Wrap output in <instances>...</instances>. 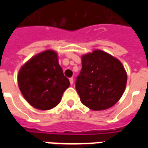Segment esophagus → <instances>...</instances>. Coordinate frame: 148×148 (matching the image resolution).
<instances>
[{"instance_id": "34e87169", "label": "esophagus", "mask_w": 148, "mask_h": 148, "mask_svg": "<svg viewBox=\"0 0 148 148\" xmlns=\"http://www.w3.org/2000/svg\"><path fill=\"white\" fill-rule=\"evenodd\" d=\"M70 83H71V85H73V84H74V78H73V77L70 78Z\"/></svg>"}]
</instances>
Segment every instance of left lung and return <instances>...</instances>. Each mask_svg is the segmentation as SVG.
I'll list each match as a JSON object with an SVG mask.
<instances>
[{
	"label": "left lung",
	"instance_id": "left-lung-1",
	"mask_svg": "<svg viewBox=\"0 0 148 148\" xmlns=\"http://www.w3.org/2000/svg\"><path fill=\"white\" fill-rule=\"evenodd\" d=\"M127 72L121 62L109 53L94 50L82 56V71L76 90L84 106L94 111L111 108L123 95Z\"/></svg>",
	"mask_w": 148,
	"mask_h": 148
}]
</instances>
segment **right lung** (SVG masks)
Segmentation results:
<instances>
[{"label": "right lung", "mask_w": 148, "mask_h": 148, "mask_svg": "<svg viewBox=\"0 0 148 148\" xmlns=\"http://www.w3.org/2000/svg\"><path fill=\"white\" fill-rule=\"evenodd\" d=\"M19 89L31 106L49 110L58 106L70 82L58 63L57 52L47 50L24 63L17 75Z\"/></svg>", "instance_id": "obj_1"}]
</instances>
